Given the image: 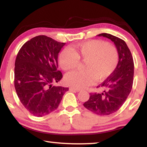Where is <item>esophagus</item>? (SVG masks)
<instances>
[{"label": "esophagus", "instance_id": "esophagus-1", "mask_svg": "<svg viewBox=\"0 0 147 147\" xmlns=\"http://www.w3.org/2000/svg\"><path fill=\"white\" fill-rule=\"evenodd\" d=\"M69 90L73 91H76V92L80 91V89H77V88H69Z\"/></svg>", "mask_w": 147, "mask_h": 147}]
</instances>
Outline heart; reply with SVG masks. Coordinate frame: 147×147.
I'll return each mask as SVG.
<instances>
[{"mask_svg":"<svg viewBox=\"0 0 147 147\" xmlns=\"http://www.w3.org/2000/svg\"><path fill=\"white\" fill-rule=\"evenodd\" d=\"M79 60L84 61L82 71L67 74L65 82L79 89L90 86L95 80L103 81L115 71L119 62V53L115 46L99 39L82 42L63 49L58 61L64 71H71L78 66Z\"/></svg>","mask_w":147,"mask_h":147,"instance_id":"obj_1","label":"heart"}]
</instances>
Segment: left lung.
I'll list each match as a JSON object with an SVG mask.
<instances>
[{
    "mask_svg": "<svg viewBox=\"0 0 147 147\" xmlns=\"http://www.w3.org/2000/svg\"><path fill=\"white\" fill-rule=\"evenodd\" d=\"M98 36L113 42L119 53V62L112 74L97 86L104 90L102 93H90L89 100L84 106L96 115H108L119 109L131 92L134 65L133 57L125 41L109 34L103 33Z\"/></svg>",
    "mask_w": 147,
    "mask_h": 147,
    "instance_id": "left-lung-1",
    "label": "left lung"
}]
</instances>
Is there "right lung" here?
Masks as SVG:
<instances>
[{
  "mask_svg": "<svg viewBox=\"0 0 147 147\" xmlns=\"http://www.w3.org/2000/svg\"><path fill=\"white\" fill-rule=\"evenodd\" d=\"M65 43L38 36L24 43L15 62L14 85L24 108L36 117L55 110L68 88L53 86L61 79L58 56Z\"/></svg>",
  "mask_w": 147,
  "mask_h": 147,
  "instance_id": "obj_1",
  "label": "right lung"
}]
</instances>
